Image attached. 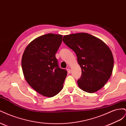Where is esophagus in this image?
I'll list each match as a JSON object with an SVG mask.
<instances>
[{
  "mask_svg": "<svg viewBox=\"0 0 126 126\" xmlns=\"http://www.w3.org/2000/svg\"><path fill=\"white\" fill-rule=\"evenodd\" d=\"M67 70L68 72V73H69V74L71 73V70L70 69V68H69V67H68V68H67Z\"/></svg>",
  "mask_w": 126,
  "mask_h": 126,
  "instance_id": "esophagus-1",
  "label": "esophagus"
}]
</instances>
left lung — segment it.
I'll list each match as a JSON object with an SVG mask.
<instances>
[{"mask_svg":"<svg viewBox=\"0 0 126 126\" xmlns=\"http://www.w3.org/2000/svg\"><path fill=\"white\" fill-rule=\"evenodd\" d=\"M63 40L77 57L82 71L77 80L80 88L93 93L104 87L113 67V58L109 48L100 39L84 32L64 36Z\"/></svg>","mask_w":126,"mask_h":126,"instance_id":"8db88e82","label":"left lung"}]
</instances>
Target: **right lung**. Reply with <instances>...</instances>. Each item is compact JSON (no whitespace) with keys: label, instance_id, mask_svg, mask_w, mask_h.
I'll list each match as a JSON object with an SVG mask.
<instances>
[{"label":"right lung","instance_id":"obj_1","mask_svg":"<svg viewBox=\"0 0 126 126\" xmlns=\"http://www.w3.org/2000/svg\"><path fill=\"white\" fill-rule=\"evenodd\" d=\"M63 36L47 33L32 40L22 55L21 66L28 84L43 96L52 97L62 90L67 72L60 68L55 55Z\"/></svg>","mask_w":126,"mask_h":126}]
</instances>
